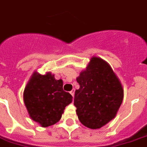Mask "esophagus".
<instances>
[{
    "mask_svg": "<svg viewBox=\"0 0 147 147\" xmlns=\"http://www.w3.org/2000/svg\"><path fill=\"white\" fill-rule=\"evenodd\" d=\"M70 93H71V96H72L74 97V95H75V90H71V92H70Z\"/></svg>",
    "mask_w": 147,
    "mask_h": 147,
    "instance_id": "obj_1",
    "label": "esophagus"
}]
</instances>
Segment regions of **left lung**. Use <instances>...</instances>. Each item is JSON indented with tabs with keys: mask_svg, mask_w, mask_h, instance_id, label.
<instances>
[{
	"mask_svg": "<svg viewBox=\"0 0 147 147\" xmlns=\"http://www.w3.org/2000/svg\"><path fill=\"white\" fill-rule=\"evenodd\" d=\"M74 105L80 122L92 129H100L115 117L123 99V89L108 63L92 57L76 78Z\"/></svg>",
	"mask_w": 147,
	"mask_h": 147,
	"instance_id": "1",
	"label": "left lung"
}]
</instances>
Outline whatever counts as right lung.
Returning <instances> with one entry per match:
<instances>
[{
	"instance_id": "obj_1",
	"label": "right lung",
	"mask_w": 147,
	"mask_h": 147,
	"mask_svg": "<svg viewBox=\"0 0 147 147\" xmlns=\"http://www.w3.org/2000/svg\"><path fill=\"white\" fill-rule=\"evenodd\" d=\"M23 97L30 117L42 127L57 123L65 108L72 101L71 95L63 89V80H56L51 72L42 76L34 71Z\"/></svg>"
}]
</instances>
